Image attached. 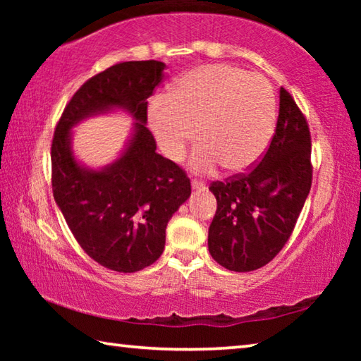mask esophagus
I'll return each instance as SVG.
<instances>
[{"label": "esophagus", "instance_id": "1", "mask_svg": "<svg viewBox=\"0 0 361 361\" xmlns=\"http://www.w3.org/2000/svg\"><path fill=\"white\" fill-rule=\"evenodd\" d=\"M191 186H192V189H199V191H202V189H205V183L194 178V180L191 181Z\"/></svg>", "mask_w": 361, "mask_h": 361}]
</instances>
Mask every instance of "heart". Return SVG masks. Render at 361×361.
<instances>
[{"mask_svg": "<svg viewBox=\"0 0 361 361\" xmlns=\"http://www.w3.org/2000/svg\"><path fill=\"white\" fill-rule=\"evenodd\" d=\"M276 116L271 82L224 63L186 73L169 97H157L149 106L152 132L170 161H181L197 132L191 169L199 173L219 166L229 172L253 167L271 142Z\"/></svg>", "mask_w": 361, "mask_h": 361, "instance_id": "1", "label": "heart"}]
</instances>
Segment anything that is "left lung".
Wrapping results in <instances>:
<instances>
[{"label":"left lung","instance_id":"8db88e82","mask_svg":"<svg viewBox=\"0 0 361 361\" xmlns=\"http://www.w3.org/2000/svg\"><path fill=\"white\" fill-rule=\"evenodd\" d=\"M310 185L307 121L282 87L276 133L261 162L248 173L212 183L218 204L209 229L212 258L235 272L266 266L288 242Z\"/></svg>","mask_w":361,"mask_h":361}]
</instances>
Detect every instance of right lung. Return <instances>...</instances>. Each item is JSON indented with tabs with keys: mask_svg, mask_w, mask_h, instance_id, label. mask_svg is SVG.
Masks as SVG:
<instances>
[{
	"mask_svg": "<svg viewBox=\"0 0 361 361\" xmlns=\"http://www.w3.org/2000/svg\"><path fill=\"white\" fill-rule=\"evenodd\" d=\"M157 60L122 62L85 81L65 106L54 132L52 191L79 245L116 272H137L159 259L166 228L191 195L185 170L156 152L146 127L148 99L164 78ZM122 109L136 124L125 151L103 169L81 166L72 154L71 129L102 112Z\"/></svg>",
	"mask_w": 361,
	"mask_h": 361,
	"instance_id": "obj_1",
	"label": "right lung"
}]
</instances>
